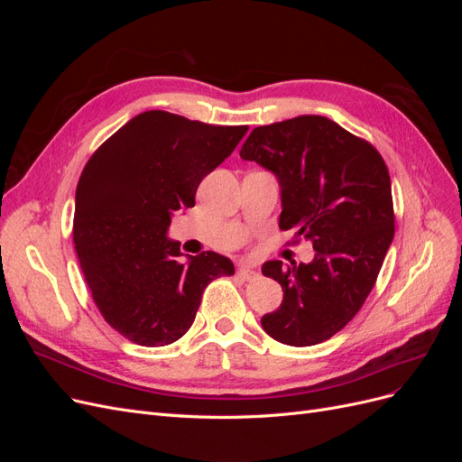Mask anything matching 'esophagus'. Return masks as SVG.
Returning a JSON list of instances; mask_svg holds the SVG:
<instances>
[{"instance_id":"1","label":"esophagus","mask_w":462,"mask_h":462,"mask_svg":"<svg viewBox=\"0 0 462 462\" xmlns=\"http://www.w3.org/2000/svg\"><path fill=\"white\" fill-rule=\"evenodd\" d=\"M239 277L245 279V282H254V279H258V272L253 270V268H248V265H241Z\"/></svg>"}]
</instances>
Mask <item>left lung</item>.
<instances>
[{
	"label": "left lung",
	"instance_id": "left-lung-1",
	"mask_svg": "<svg viewBox=\"0 0 462 462\" xmlns=\"http://www.w3.org/2000/svg\"><path fill=\"white\" fill-rule=\"evenodd\" d=\"M241 158L277 175L279 227L310 239V263L272 260L262 273L283 287L263 331L291 346L328 341L351 321L375 285L395 235L387 165L368 141L321 116L256 127ZM295 241V243H297Z\"/></svg>",
	"mask_w": 462,
	"mask_h": 462
}]
</instances>
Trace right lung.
<instances>
[{"label": "right lung", "instance_id": "right-lung-1", "mask_svg": "<svg viewBox=\"0 0 462 462\" xmlns=\"http://www.w3.org/2000/svg\"><path fill=\"white\" fill-rule=\"evenodd\" d=\"M246 125H209L152 109L97 148L77 185L73 243L102 318L125 339L163 346L183 337L202 292L233 262L217 253L179 262L165 236L192 208L200 180L231 156Z\"/></svg>", "mask_w": 462, "mask_h": 462}]
</instances>
